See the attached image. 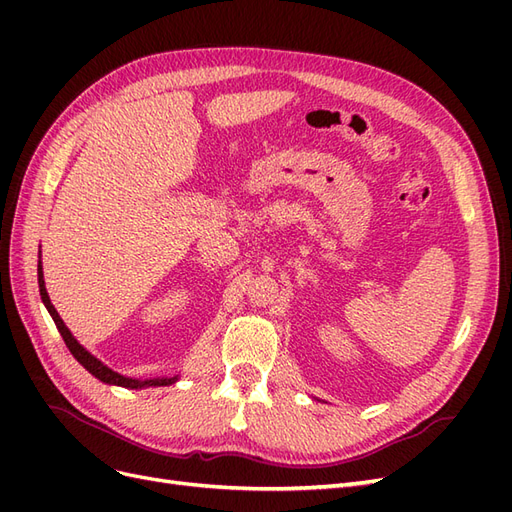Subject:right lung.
<instances>
[{"label":"right lung","instance_id":"obj_1","mask_svg":"<svg viewBox=\"0 0 512 512\" xmlns=\"http://www.w3.org/2000/svg\"><path fill=\"white\" fill-rule=\"evenodd\" d=\"M38 286H40V297H42V303L46 305V309H49V314L53 316L55 320V327L59 329L61 337H64V342L68 346V350L72 352V356L76 361H79L91 376H96L98 380L106 382V384H115V386H123V389H145V386H168L177 382V376L173 378H151V380H136V378H126L117 374V371H113L111 367H106L102 361H98L94 354L87 352L79 342H76L74 335L70 333V329L64 324V320L59 318L57 309L53 307L51 299H49V292H46L44 288V275H42V265L38 262Z\"/></svg>","mask_w":512,"mask_h":512}]
</instances>
